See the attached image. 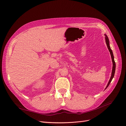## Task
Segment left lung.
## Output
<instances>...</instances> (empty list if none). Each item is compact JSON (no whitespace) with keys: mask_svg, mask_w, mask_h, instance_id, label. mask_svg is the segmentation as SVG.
Listing matches in <instances>:
<instances>
[{"mask_svg":"<svg viewBox=\"0 0 126 126\" xmlns=\"http://www.w3.org/2000/svg\"><path fill=\"white\" fill-rule=\"evenodd\" d=\"M105 39H106V44H107V47H108V50L110 53V55H111V59H112V63H113V67H112V73H111V77H110V79L109 80V81L108 82V83L106 89L107 88V87L109 86L110 83L111 82L112 79H113V77H114V75H115V69H116V63H115V60H114V57H113V53H112V51L111 49V48H110V46H109V39H108V37H107V36L106 34H105Z\"/></svg>","mask_w":126,"mask_h":126,"instance_id":"8db88e82","label":"left lung"}]
</instances>
